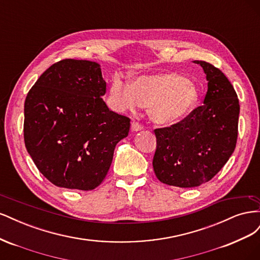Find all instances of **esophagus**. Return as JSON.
<instances>
[{
	"label": "esophagus",
	"mask_w": 260,
	"mask_h": 260,
	"mask_svg": "<svg viewBox=\"0 0 260 260\" xmlns=\"http://www.w3.org/2000/svg\"><path fill=\"white\" fill-rule=\"evenodd\" d=\"M131 130L135 131V132L141 131V130H143V125L141 124V123H139V122L133 121V122L131 123Z\"/></svg>",
	"instance_id": "1"
}]
</instances>
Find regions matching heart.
I'll list each match as a JSON object with an SVG mask.
<instances>
[{"label":"heart","instance_id":"obj_1","mask_svg":"<svg viewBox=\"0 0 260 260\" xmlns=\"http://www.w3.org/2000/svg\"><path fill=\"white\" fill-rule=\"evenodd\" d=\"M200 92L185 77L175 73L140 76L133 83L114 79L109 100L118 112H136L148 107V116L157 124L168 125L183 120L199 102Z\"/></svg>","mask_w":260,"mask_h":260}]
</instances>
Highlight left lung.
Returning <instances> with one entry per match:
<instances>
[{"label": "left lung", "instance_id": "1", "mask_svg": "<svg viewBox=\"0 0 260 260\" xmlns=\"http://www.w3.org/2000/svg\"><path fill=\"white\" fill-rule=\"evenodd\" d=\"M202 66L208 81L203 105L175 124L155 129V175L160 182L194 187L208 182L229 160L238 140L239 99L221 70Z\"/></svg>", "mask_w": 260, "mask_h": 260}]
</instances>
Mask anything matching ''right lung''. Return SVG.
<instances>
[{
  "mask_svg": "<svg viewBox=\"0 0 260 260\" xmlns=\"http://www.w3.org/2000/svg\"><path fill=\"white\" fill-rule=\"evenodd\" d=\"M95 61L62 59L40 76L25 101L23 139L39 171L54 185L90 191L103 181L130 119L109 111Z\"/></svg>",
  "mask_w": 260,
  "mask_h": 260,
  "instance_id": "right-lung-1",
  "label": "right lung"
}]
</instances>
